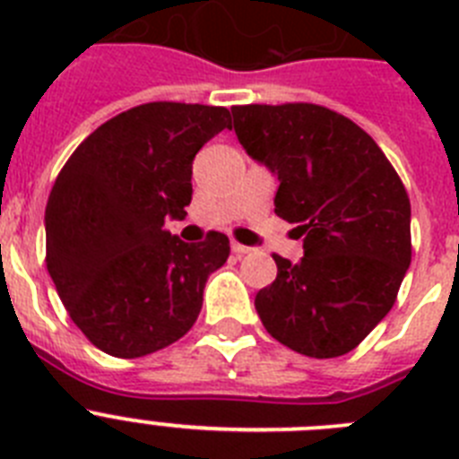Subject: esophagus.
Listing matches in <instances>:
<instances>
[{
  "label": "esophagus",
  "instance_id": "esophagus-1",
  "mask_svg": "<svg viewBox=\"0 0 459 459\" xmlns=\"http://www.w3.org/2000/svg\"><path fill=\"white\" fill-rule=\"evenodd\" d=\"M250 250H253V248H248V246H241V243H237V241L232 243V253L238 255V257H243V255H248Z\"/></svg>",
  "mask_w": 459,
  "mask_h": 459
}]
</instances>
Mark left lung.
I'll return each instance as SVG.
<instances>
[{"label": "left lung", "mask_w": 459, "mask_h": 459, "mask_svg": "<svg viewBox=\"0 0 459 459\" xmlns=\"http://www.w3.org/2000/svg\"><path fill=\"white\" fill-rule=\"evenodd\" d=\"M232 117L248 156L278 174L275 213L303 237L301 262L273 255L259 319L303 356L347 354L386 317L411 264L407 190L377 142L333 109L237 105Z\"/></svg>", "instance_id": "8db88e82"}]
</instances>
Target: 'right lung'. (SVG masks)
Masks as SVG:
<instances>
[{"label":"right lung","instance_id":"obj_1","mask_svg":"<svg viewBox=\"0 0 459 459\" xmlns=\"http://www.w3.org/2000/svg\"><path fill=\"white\" fill-rule=\"evenodd\" d=\"M230 109L144 103L99 126L56 177L46 264L75 326L100 351L137 359L184 338L230 238L186 243L165 230L193 197V158L230 128Z\"/></svg>","mask_w":459,"mask_h":459}]
</instances>
